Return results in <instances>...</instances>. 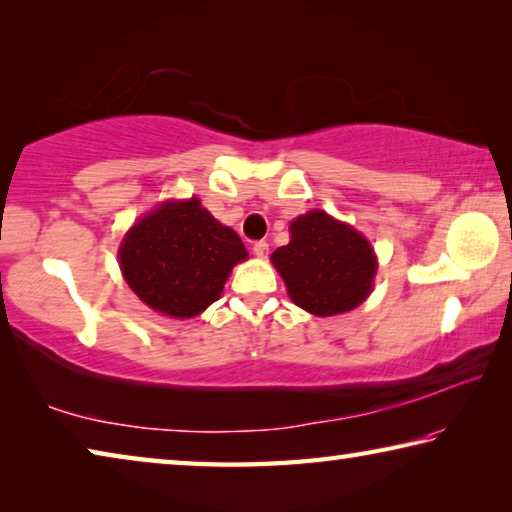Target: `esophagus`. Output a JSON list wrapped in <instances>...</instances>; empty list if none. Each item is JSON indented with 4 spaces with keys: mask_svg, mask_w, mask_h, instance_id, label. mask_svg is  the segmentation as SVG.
Wrapping results in <instances>:
<instances>
[{
    "mask_svg": "<svg viewBox=\"0 0 512 512\" xmlns=\"http://www.w3.org/2000/svg\"><path fill=\"white\" fill-rule=\"evenodd\" d=\"M266 253H268L266 241H255V244H253V255L255 257H266Z\"/></svg>",
    "mask_w": 512,
    "mask_h": 512,
    "instance_id": "34e87169",
    "label": "esophagus"
}]
</instances>
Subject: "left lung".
I'll list each match as a JSON object with an SVG mask.
<instances>
[{
    "mask_svg": "<svg viewBox=\"0 0 512 512\" xmlns=\"http://www.w3.org/2000/svg\"><path fill=\"white\" fill-rule=\"evenodd\" d=\"M291 241L271 262L291 300L314 316H336L370 296L377 257L370 241L323 210L300 214L289 225Z\"/></svg>",
    "mask_w": 512,
    "mask_h": 512,
    "instance_id": "obj_1",
    "label": "left lung"
}]
</instances>
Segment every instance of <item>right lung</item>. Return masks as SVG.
Wrapping results in <instances>:
<instances>
[{
  "label": "right lung",
  "instance_id": "obj_1",
  "mask_svg": "<svg viewBox=\"0 0 512 512\" xmlns=\"http://www.w3.org/2000/svg\"><path fill=\"white\" fill-rule=\"evenodd\" d=\"M246 257L237 232L216 221L196 196L155 207L119 246L128 287L171 318H194L219 300L232 266Z\"/></svg>",
  "mask_w": 512,
  "mask_h": 512
}]
</instances>
